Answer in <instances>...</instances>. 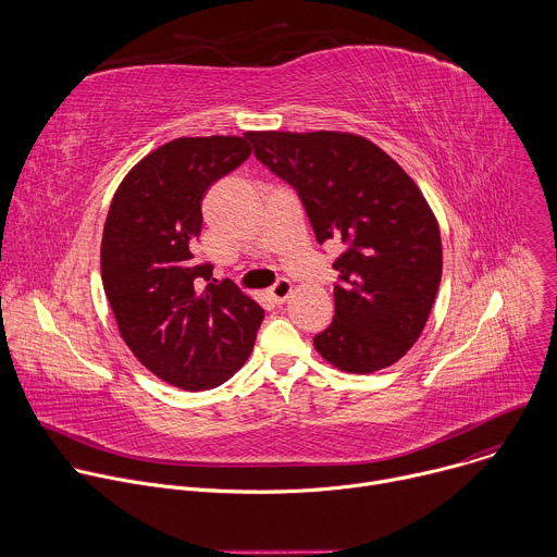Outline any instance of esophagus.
<instances>
[{
	"mask_svg": "<svg viewBox=\"0 0 557 557\" xmlns=\"http://www.w3.org/2000/svg\"><path fill=\"white\" fill-rule=\"evenodd\" d=\"M269 293H271V297H273L275 304H284V301L290 297V293H293V284H290L286 277H280V280L273 284V288H271Z\"/></svg>",
	"mask_w": 557,
	"mask_h": 557,
	"instance_id": "34e87169",
	"label": "esophagus"
}]
</instances>
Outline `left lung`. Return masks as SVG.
<instances>
[{
	"mask_svg": "<svg viewBox=\"0 0 557 557\" xmlns=\"http://www.w3.org/2000/svg\"><path fill=\"white\" fill-rule=\"evenodd\" d=\"M258 161L293 185L333 269L335 320L312 344L331 366L370 374L421 337L443 273L434 211L406 170L348 132H251Z\"/></svg>",
	"mask_w": 557,
	"mask_h": 557,
	"instance_id": "obj_1",
	"label": "left lung"
}]
</instances>
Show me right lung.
Returning a JSON list of instances; mask_svg holds the SVG:
<instances>
[{
  "label": "right lung",
  "mask_w": 557,
  "mask_h": 557,
  "mask_svg": "<svg viewBox=\"0 0 557 557\" xmlns=\"http://www.w3.org/2000/svg\"><path fill=\"white\" fill-rule=\"evenodd\" d=\"M251 151V132L170 140L127 172L106 218L101 280L119 333L149 372L183 389L231 379L264 320L256 299L209 282L213 267L191 253L207 189Z\"/></svg>",
  "instance_id": "right-lung-1"
}]
</instances>
